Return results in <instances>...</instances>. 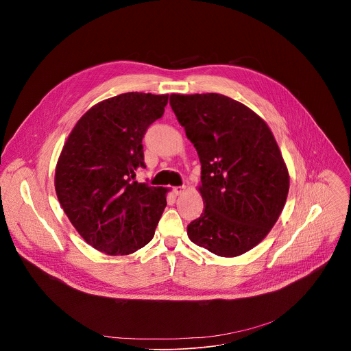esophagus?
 <instances>
[{
  "mask_svg": "<svg viewBox=\"0 0 351 351\" xmlns=\"http://www.w3.org/2000/svg\"><path fill=\"white\" fill-rule=\"evenodd\" d=\"M186 190V187L184 186H178V187H173V193L176 194V195H180L183 191Z\"/></svg>",
  "mask_w": 351,
  "mask_h": 351,
  "instance_id": "1",
  "label": "esophagus"
}]
</instances>
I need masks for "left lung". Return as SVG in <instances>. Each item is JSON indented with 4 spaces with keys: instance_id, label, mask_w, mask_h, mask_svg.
I'll use <instances>...</instances> for the list:
<instances>
[{
    "instance_id": "left-lung-1",
    "label": "left lung",
    "mask_w": 351,
    "mask_h": 351,
    "mask_svg": "<svg viewBox=\"0 0 351 351\" xmlns=\"http://www.w3.org/2000/svg\"><path fill=\"white\" fill-rule=\"evenodd\" d=\"M171 107L202 162L204 211L189 239L219 257L256 247L276 223L289 193V171L263 118L230 97L171 94Z\"/></svg>"
}]
</instances>
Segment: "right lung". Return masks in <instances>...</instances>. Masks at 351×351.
I'll return each instance as SVG.
<instances>
[{"label":"right lung","mask_w":351,"mask_h":351,"mask_svg":"<svg viewBox=\"0 0 351 351\" xmlns=\"http://www.w3.org/2000/svg\"><path fill=\"white\" fill-rule=\"evenodd\" d=\"M168 94L123 93L93 106L69 133L56 168L58 202L79 234L108 256L152 241L167 207L164 187L134 180L141 140L164 115Z\"/></svg>","instance_id":"right-lung-1"}]
</instances>
